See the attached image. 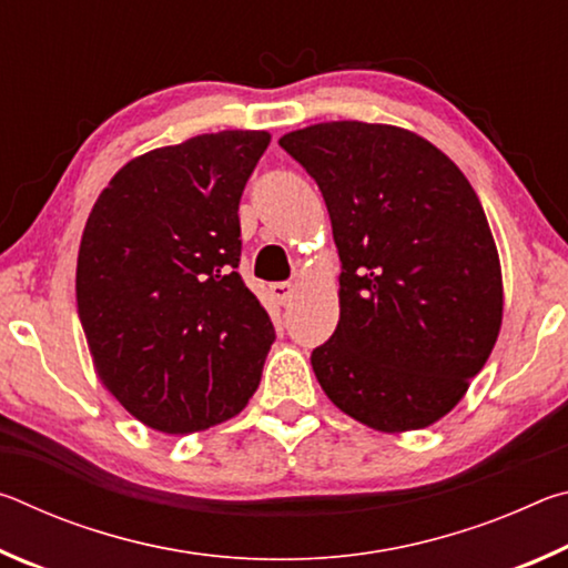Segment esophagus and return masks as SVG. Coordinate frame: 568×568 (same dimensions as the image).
Returning <instances> with one entry per match:
<instances>
[{"instance_id":"obj_1","label":"esophagus","mask_w":568,"mask_h":568,"mask_svg":"<svg viewBox=\"0 0 568 568\" xmlns=\"http://www.w3.org/2000/svg\"><path fill=\"white\" fill-rule=\"evenodd\" d=\"M293 293H295L293 283H273V285H271V295H273L275 301L281 303V305L291 303V301H293Z\"/></svg>"}]
</instances>
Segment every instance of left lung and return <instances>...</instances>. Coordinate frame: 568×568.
<instances>
[{"instance_id":"left-lung-1","label":"left lung","mask_w":568,"mask_h":568,"mask_svg":"<svg viewBox=\"0 0 568 568\" xmlns=\"http://www.w3.org/2000/svg\"><path fill=\"white\" fill-rule=\"evenodd\" d=\"M323 192L341 255V321L311 363L335 406L383 434L464 398L504 318L501 263L464 172L420 134L358 120L287 132Z\"/></svg>"}]
</instances>
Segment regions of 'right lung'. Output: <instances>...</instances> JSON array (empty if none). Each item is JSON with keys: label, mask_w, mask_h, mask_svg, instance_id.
<instances>
[{"label": "right lung", "mask_w": 568, "mask_h": 568, "mask_svg": "<svg viewBox=\"0 0 568 568\" xmlns=\"http://www.w3.org/2000/svg\"><path fill=\"white\" fill-rule=\"evenodd\" d=\"M263 130L197 134L130 160L84 225L77 313L100 381L162 434L237 416L275 328L235 271L237 205Z\"/></svg>", "instance_id": "obj_1"}]
</instances>
